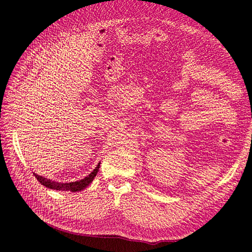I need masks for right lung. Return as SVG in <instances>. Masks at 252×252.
Segmentation results:
<instances>
[{"mask_svg": "<svg viewBox=\"0 0 252 252\" xmlns=\"http://www.w3.org/2000/svg\"><path fill=\"white\" fill-rule=\"evenodd\" d=\"M99 166H100V162L98 164H97V166L94 168L93 172L91 174H89L87 177H85L84 179L79 180V181H75V182H70V183L55 182V181H52L50 179H47V178H45V177L36 175L34 173H33V175L35 176L37 181L40 184H43L44 186H46V188H48V189H55V190H64V191L75 192V191H80V190L85 189L88 185H90L92 183L97 172H98Z\"/></svg>", "mask_w": 252, "mask_h": 252, "instance_id": "right-lung-1", "label": "right lung"}]
</instances>
